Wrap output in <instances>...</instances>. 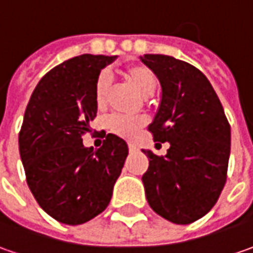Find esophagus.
<instances>
[{
  "mask_svg": "<svg viewBox=\"0 0 253 253\" xmlns=\"http://www.w3.org/2000/svg\"><path fill=\"white\" fill-rule=\"evenodd\" d=\"M128 151L130 153H134V151H137V147L134 144H128Z\"/></svg>",
  "mask_w": 253,
  "mask_h": 253,
  "instance_id": "1",
  "label": "esophagus"
}]
</instances>
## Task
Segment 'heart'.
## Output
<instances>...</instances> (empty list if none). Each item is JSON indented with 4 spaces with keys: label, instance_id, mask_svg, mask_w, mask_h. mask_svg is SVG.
Returning a JSON list of instances; mask_svg holds the SVG:
<instances>
[{
    "label": "heart",
    "instance_id": "1",
    "mask_svg": "<svg viewBox=\"0 0 253 253\" xmlns=\"http://www.w3.org/2000/svg\"><path fill=\"white\" fill-rule=\"evenodd\" d=\"M120 75L126 79L128 84H131L143 97H150L159 87V78L151 68L143 63L131 62L120 68ZM109 78L102 73L94 83V102L99 109H103L107 102L109 93ZM144 127L143 119H128L122 116H113L107 120V130L116 134L117 137L133 140L137 133Z\"/></svg>",
    "mask_w": 253,
    "mask_h": 253
}]
</instances>
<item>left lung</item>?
Returning a JSON list of instances; mask_svg holds the SVG:
<instances>
[{
  "mask_svg": "<svg viewBox=\"0 0 253 253\" xmlns=\"http://www.w3.org/2000/svg\"><path fill=\"white\" fill-rule=\"evenodd\" d=\"M161 83V105L148 126L154 141L170 143L166 156L143 150V174L151 210L167 221L187 225L208 214L226 182L231 126L203 72L167 55H144Z\"/></svg>",
  "mask_w": 253,
  "mask_h": 253,
  "instance_id": "left-lung-1",
  "label": "left lung"
}]
</instances>
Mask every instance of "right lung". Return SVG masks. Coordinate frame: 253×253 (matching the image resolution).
<instances>
[{"instance_id": "add662e5", "label": "right lung", "mask_w": 253, "mask_h": 253, "mask_svg": "<svg viewBox=\"0 0 253 253\" xmlns=\"http://www.w3.org/2000/svg\"><path fill=\"white\" fill-rule=\"evenodd\" d=\"M115 58L65 61L39 81L28 102L18 137L28 187L62 224L81 225L105 211L128 154L126 141L115 134H105L97 150L82 143L97 113L96 79Z\"/></svg>"}]
</instances>
